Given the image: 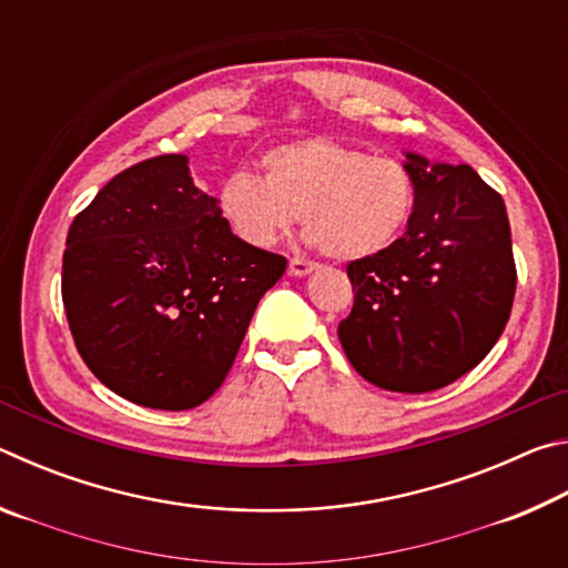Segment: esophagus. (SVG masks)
Listing matches in <instances>:
<instances>
[{
	"label": "esophagus",
	"instance_id": "obj_1",
	"mask_svg": "<svg viewBox=\"0 0 568 568\" xmlns=\"http://www.w3.org/2000/svg\"><path fill=\"white\" fill-rule=\"evenodd\" d=\"M315 267H318V263L305 261V257H291V263H287V271H291V275H307V273H313Z\"/></svg>",
	"mask_w": 568,
	"mask_h": 568
}]
</instances>
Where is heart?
I'll list each match as a JSON object with an SVG mask.
<instances>
[{"instance_id":"heart-1","label":"heart","mask_w":568,"mask_h":568,"mask_svg":"<svg viewBox=\"0 0 568 568\" xmlns=\"http://www.w3.org/2000/svg\"><path fill=\"white\" fill-rule=\"evenodd\" d=\"M263 178L235 170L220 187V213L253 247H273L301 213L305 233L343 261L386 250L416 210V178L406 162L371 155L333 138L267 150Z\"/></svg>"}]
</instances>
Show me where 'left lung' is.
<instances>
[{
  "instance_id": "8db88e82",
  "label": "left lung",
  "mask_w": 568,
  "mask_h": 568,
  "mask_svg": "<svg viewBox=\"0 0 568 568\" xmlns=\"http://www.w3.org/2000/svg\"><path fill=\"white\" fill-rule=\"evenodd\" d=\"M418 197L406 235L351 261L338 338L373 386L428 393L466 376L508 323L516 263L504 197L468 165L410 155Z\"/></svg>"
}]
</instances>
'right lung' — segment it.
Segmentation results:
<instances>
[{
  "instance_id": "right-lung-1",
  "label": "right lung",
  "mask_w": 568,
  "mask_h": 568,
  "mask_svg": "<svg viewBox=\"0 0 568 568\" xmlns=\"http://www.w3.org/2000/svg\"><path fill=\"white\" fill-rule=\"evenodd\" d=\"M287 261L233 235L185 155L122 170L77 213L62 303L77 351L138 406L187 410L223 386Z\"/></svg>"
}]
</instances>
